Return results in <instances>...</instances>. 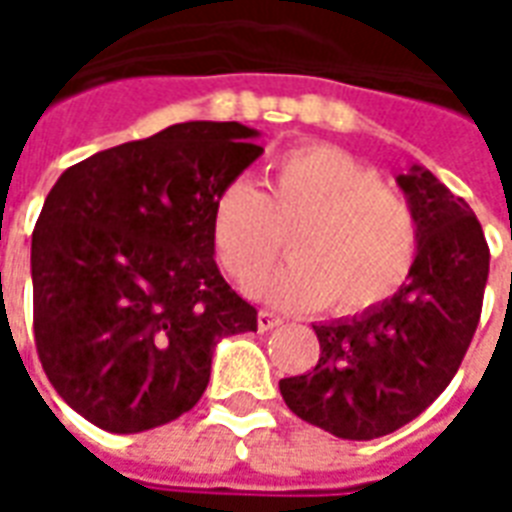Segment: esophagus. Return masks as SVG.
<instances>
[{
  "instance_id": "obj_1",
  "label": "esophagus",
  "mask_w": 512,
  "mask_h": 512,
  "mask_svg": "<svg viewBox=\"0 0 512 512\" xmlns=\"http://www.w3.org/2000/svg\"><path fill=\"white\" fill-rule=\"evenodd\" d=\"M279 323H282V318H277L274 312H257V329H260V332H271V329H277Z\"/></svg>"
}]
</instances>
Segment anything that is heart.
<instances>
[{"mask_svg":"<svg viewBox=\"0 0 512 512\" xmlns=\"http://www.w3.org/2000/svg\"><path fill=\"white\" fill-rule=\"evenodd\" d=\"M211 233L219 263L244 285L266 274L290 233L293 257L255 285L282 310L378 307L408 279L419 244L411 205L332 145L285 153L263 189L230 180L213 202Z\"/></svg>","mask_w":512,"mask_h":512,"instance_id":"b5f03b06","label":"heart"}]
</instances>
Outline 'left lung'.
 Instances as JSON below:
<instances>
[{
  "label": "left lung",
  "mask_w": 512,
  "mask_h": 512,
  "mask_svg": "<svg viewBox=\"0 0 512 512\" xmlns=\"http://www.w3.org/2000/svg\"><path fill=\"white\" fill-rule=\"evenodd\" d=\"M397 186L419 233L408 279L362 315L315 323L318 365L279 381L290 411L337 439H378L419 417L458 373L483 310L491 255L472 208L419 164Z\"/></svg>",
  "instance_id": "obj_1"
}]
</instances>
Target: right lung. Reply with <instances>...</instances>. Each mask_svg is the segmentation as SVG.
Returning <instances> with one entry per match:
<instances>
[{
    "label": "right lung",
    "mask_w": 512,
    "mask_h": 512,
    "mask_svg": "<svg viewBox=\"0 0 512 512\" xmlns=\"http://www.w3.org/2000/svg\"><path fill=\"white\" fill-rule=\"evenodd\" d=\"M255 128L194 120L60 175L32 233L35 345L57 395L109 433L178 419L213 348L257 310L213 260V202L255 161Z\"/></svg>",
    "instance_id": "right-lung-1"
}]
</instances>
